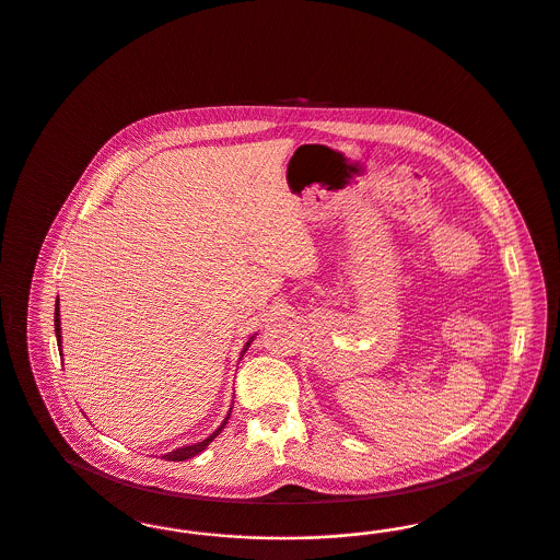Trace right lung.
<instances>
[{
	"instance_id": "1",
	"label": "right lung",
	"mask_w": 560,
	"mask_h": 560,
	"mask_svg": "<svg viewBox=\"0 0 560 560\" xmlns=\"http://www.w3.org/2000/svg\"><path fill=\"white\" fill-rule=\"evenodd\" d=\"M54 331H56V342H58V350L62 352V336H60V308H58V300H56V306H54ZM254 338H256V334L245 342V347L241 350V357L245 354V350L249 348V345L254 342ZM233 409V407H231ZM231 409H229V413H226V418H224V422L220 424V427L213 430L212 434L208 436V439H203V441H199V443H192V445H185V447H178V450H174V452L165 453L163 455V459H167V462H183V459H188V457H195L197 453L203 452L210 443H212L213 439L222 432V428L226 427V422H229V418H231Z\"/></svg>"
}]
</instances>
